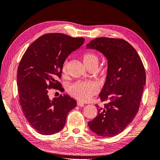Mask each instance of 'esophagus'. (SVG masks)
<instances>
[{"mask_svg": "<svg viewBox=\"0 0 160 160\" xmlns=\"http://www.w3.org/2000/svg\"><path fill=\"white\" fill-rule=\"evenodd\" d=\"M77 104H78V106H80V107H83V106H85L84 103H82V102H80V101H78V103H77Z\"/></svg>", "mask_w": 160, "mask_h": 160, "instance_id": "esophagus-1", "label": "esophagus"}]
</instances>
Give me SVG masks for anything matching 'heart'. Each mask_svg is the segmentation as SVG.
<instances>
[{
    "instance_id": "obj_1",
    "label": "heart",
    "mask_w": 160,
    "mask_h": 160,
    "mask_svg": "<svg viewBox=\"0 0 160 160\" xmlns=\"http://www.w3.org/2000/svg\"><path fill=\"white\" fill-rule=\"evenodd\" d=\"M83 63L86 67L94 63H98V57L94 53L88 52L82 56ZM66 63L63 65L62 72L63 73L66 72ZM97 88L94 84L91 82L79 81L70 85L68 88V91L72 97L81 101H87L90 99L97 92Z\"/></svg>"
}]
</instances>
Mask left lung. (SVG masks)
Here are the masks:
<instances>
[{"instance_id":"1","label":"left lung","mask_w":160,"mask_h":160,"mask_svg":"<svg viewBox=\"0 0 160 160\" xmlns=\"http://www.w3.org/2000/svg\"><path fill=\"white\" fill-rule=\"evenodd\" d=\"M108 60L106 82L99 94L104 107L96 105L98 114L89 128L104 137H114L132 122L138 111L146 84L145 69L136 50L121 39L99 37L87 44Z\"/></svg>"}]
</instances>
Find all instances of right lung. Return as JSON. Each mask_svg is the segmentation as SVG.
<instances>
[{"label": "right lung", "mask_w": 160, "mask_h": 160, "mask_svg": "<svg viewBox=\"0 0 160 160\" xmlns=\"http://www.w3.org/2000/svg\"><path fill=\"white\" fill-rule=\"evenodd\" d=\"M85 39L63 33L43 35L25 51L19 64L17 84L20 104L25 117L38 132L54 135L66 123L68 113L77 102L68 94L49 98L48 88L62 91L57 79L67 57L78 49Z\"/></svg>", "instance_id": "1"}]
</instances>
